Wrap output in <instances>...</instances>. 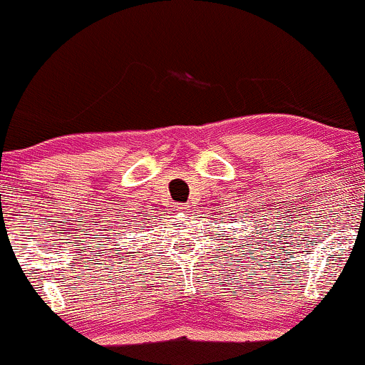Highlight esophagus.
Wrapping results in <instances>:
<instances>
[{
	"instance_id": "esophagus-1",
	"label": "esophagus",
	"mask_w": 365,
	"mask_h": 365,
	"mask_svg": "<svg viewBox=\"0 0 365 365\" xmlns=\"http://www.w3.org/2000/svg\"><path fill=\"white\" fill-rule=\"evenodd\" d=\"M178 210H180V212H190V210H192V205L183 204V205H180Z\"/></svg>"
}]
</instances>
